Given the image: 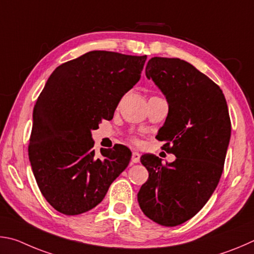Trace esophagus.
Returning a JSON list of instances; mask_svg holds the SVG:
<instances>
[{"instance_id":"1","label":"esophagus","mask_w":254,"mask_h":254,"mask_svg":"<svg viewBox=\"0 0 254 254\" xmlns=\"http://www.w3.org/2000/svg\"><path fill=\"white\" fill-rule=\"evenodd\" d=\"M139 161H140V154L138 152H132L131 162L132 163H139Z\"/></svg>"}]
</instances>
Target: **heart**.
Here are the masks:
<instances>
[{"mask_svg": "<svg viewBox=\"0 0 254 254\" xmlns=\"http://www.w3.org/2000/svg\"><path fill=\"white\" fill-rule=\"evenodd\" d=\"M131 140H132V141H134V143H138V140H137L136 138H134V137H132V138H131Z\"/></svg>", "mask_w": 254, "mask_h": 254, "instance_id": "obj_1", "label": "heart"}]
</instances>
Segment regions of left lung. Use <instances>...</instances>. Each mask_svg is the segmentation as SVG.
I'll return each instance as SVG.
<instances>
[{"label": "left lung", "instance_id": "obj_1", "mask_svg": "<svg viewBox=\"0 0 254 254\" xmlns=\"http://www.w3.org/2000/svg\"><path fill=\"white\" fill-rule=\"evenodd\" d=\"M146 77L166 96L168 115L156 138L176 159L163 164L143 155L149 176L137 197L150 220L176 226L197 214L219 184L231 136L228 105L214 81L179 58H152Z\"/></svg>", "mask_w": 254, "mask_h": 254}]
</instances>
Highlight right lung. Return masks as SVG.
Wrapping results in <instances>:
<instances>
[{
  "label": "right lung",
  "instance_id": "add662e5",
  "mask_svg": "<svg viewBox=\"0 0 254 254\" xmlns=\"http://www.w3.org/2000/svg\"><path fill=\"white\" fill-rule=\"evenodd\" d=\"M146 56L90 51L53 71L33 109L29 159L44 198L58 212L78 215L97 206L129 164L126 146L100 149L91 130L110 120L120 99L139 81Z\"/></svg>",
  "mask_w": 254,
  "mask_h": 254
}]
</instances>
